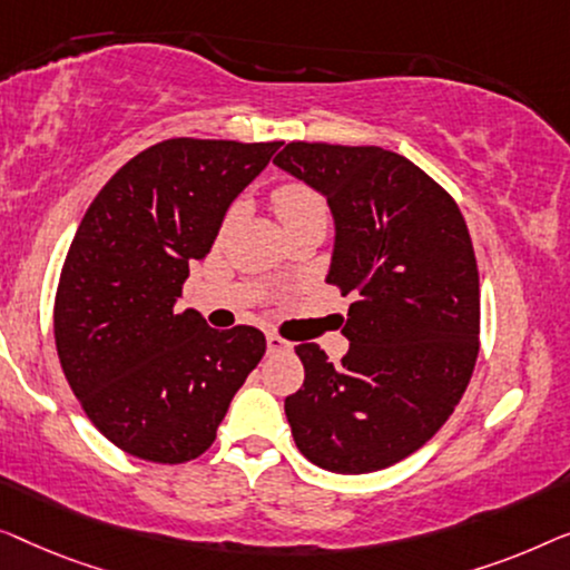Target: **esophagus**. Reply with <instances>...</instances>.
<instances>
[{
	"label": "esophagus",
	"instance_id": "esophagus-1",
	"mask_svg": "<svg viewBox=\"0 0 570 570\" xmlns=\"http://www.w3.org/2000/svg\"><path fill=\"white\" fill-rule=\"evenodd\" d=\"M266 346H268V354H286V351H292V343L276 333L266 335Z\"/></svg>",
	"mask_w": 570,
	"mask_h": 570
}]
</instances>
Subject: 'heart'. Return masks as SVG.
I'll list each match as a JSON object with an SVG mask.
<instances>
[{"label": "heart", "instance_id": "obj_1", "mask_svg": "<svg viewBox=\"0 0 570 570\" xmlns=\"http://www.w3.org/2000/svg\"><path fill=\"white\" fill-rule=\"evenodd\" d=\"M274 208L278 214V219L284 224L302 219V216L309 214H327L325 198L317 194L315 188L304 186V183H286V186L274 190ZM237 216V206L229 208L227 219H224V227H229L232 219Z\"/></svg>", "mask_w": 570, "mask_h": 570}]
</instances>
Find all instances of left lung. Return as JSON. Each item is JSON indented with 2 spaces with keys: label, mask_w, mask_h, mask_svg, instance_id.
<instances>
[{
  "label": "left lung",
  "mask_w": 570,
  "mask_h": 570,
  "mask_svg": "<svg viewBox=\"0 0 570 570\" xmlns=\"http://www.w3.org/2000/svg\"><path fill=\"white\" fill-rule=\"evenodd\" d=\"M274 165L327 198V284L354 294L338 366L299 343L304 384L284 411L317 468L362 475L421 449L468 390L478 358L480 278L454 198L382 147L292 141Z\"/></svg>",
  "instance_id": "left-lung-1"
}]
</instances>
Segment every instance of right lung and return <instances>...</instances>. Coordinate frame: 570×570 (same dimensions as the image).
<instances>
[{"instance_id": "add662e5", "label": "right lung", "mask_w": 570, "mask_h": 570, "mask_svg": "<svg viewBox=\"0 0 570 570\" xmlns=\"http://www.w3.org/2000/svg\"><path fill=\"white\" fill-rule=\"evenodd\" d=\"M278 147L159 141L102 186L71 239L53 304L63 376L95 429L139 460L204 454L266 354L258 327L219 333L175 304L188 266Z\"/></svg>"}]
</instances>
